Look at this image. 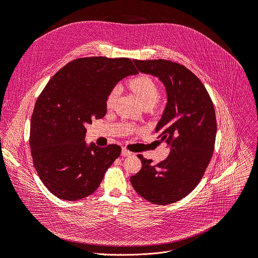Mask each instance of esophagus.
I'll use <instances>...</instances> for the list:
<instances>
[{"label":"esophagus","instance_id":"1","mask_svg":"<svg viewBox=\"0 0 258 258\" xmlns=\"http://www.w3.org/2000/svg\"><path fill=\"white\" fill-rule=\"evenodd\" d=\"M121 155H122V156H124V157H127V156H132V155H133V153H132V152H130L128 150H126V149H122V151H121Z\"/></svg>","mask_w":258,"mask_h":258}]
</instances>
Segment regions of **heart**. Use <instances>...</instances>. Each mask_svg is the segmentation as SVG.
Returning a JSON list of instances; mask_svg holds the SVG:
<instances>
[{
    "instance_id": "heart-1",
    "label": "heart",
    "mask_w": 258,
    "mask_h": 258,
    "mask_svg": "<svg viewBox=\"0 0 258 258\" xmlns=\"http://www.w3.org/2000/svg\"><path fill=\"white\" fill-rule=\"evenodd\" d=\"M130 91L137 97L143 106L155 105L160 99V91L157 83L147 75H139L127 83ZM117 97V89H113L106 99V106L113 105Z\"/></svg>"
}]
</instances>
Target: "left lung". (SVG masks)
<instances>
[{"label":"left lung","mask_w":258,"mask_h":258,"mask_svg":"<svg viewBox=\"0 0 258 258\" xmlns=\"http://www.w3.org/2000/svg\"><path fill=\"white\" fill-rule=\"evenodd\" d=\"M134 63L165 86L167 102L156 133L171 151L157 165L139 155L142 167L131 183L154 205L174 204L196 187L212 158L217 131L214 105L205 85L183 65L161 59Z\"/></svg>","instance_id":"left-lung-1"}]
</instances>
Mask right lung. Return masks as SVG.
I'll return each mask as SVG.
<instances>
[{"label": "right lung", "mask_w": 258, "mask_h": 258, "mask_svg": "<svg viewBox=\"0 0 258 258\" xmlns=\"http://www.w3.org/2000/svg\"><path fill=\"white\" fill-rule=\"evenodd\" d=\"M138 72L131 59H76L55 74L33 108L29 144L33 165L58 198L79 200L93 194L121 148L89 145L86 124L106 114V99L116 84Z\"/></svg>", "instance_id": "1"}]
</instances>
